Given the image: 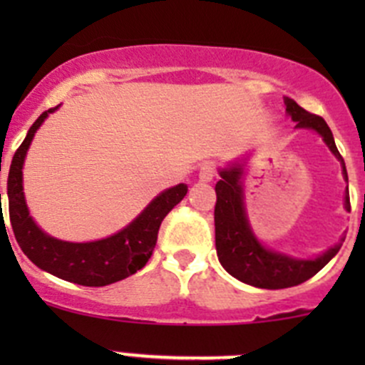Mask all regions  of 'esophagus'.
I'll list each match as a JSON object with an SVG mask.
<instances>
[{
    "mask_svg": "<svg viewBox=\"0 0 365 365\" xmlns=\"http://www.w3.org/2000/svg\"><path fill=\"white\" fill-rule=\"evenodd\" d=\"M215 175H217V169L213 168L212 164L201 165V169H200V180H201V182H212V180L215 178Z\"/></svg>",
    "mask_w": 365,
    "mask_h": 365,
    "instance_id": "1",
    "label": "esophagus"
}]
</instances>
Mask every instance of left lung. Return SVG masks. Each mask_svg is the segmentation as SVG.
Here are the masks:
<instances>
[{"label":"left lung","mask_w":365,"mask_h":365,"mask_svg":"<svg viewBox=\"0 0 365 365\" xmlns=\"http://www.w3.org/2000/svg\"><path fill=\"white\" fill-rule=\"evenodd\" d=\"M284 104L286 113L295 121V128H309L322 135L330 152L341 162L342 176L348 182L344 160L337 150L332 130L327 121L318 114H311L302 109L292 98H284ZM219 175L220 180L215 185V247L220 264L235 279L263 289L292 288L318 274L339 252L344 237L341 238L339 244L311 259H298L286 252L264 247L254 235L245 210L244 189H242L244 164L235 162L230 168L220 169ZM344 208L348 212L351 210L348 187L344 192Z\"/></svg>","instance_id":"obj_1"}]
</instances>
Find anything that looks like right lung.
Segmentation results:
<instances>
[{
  "mask_svg": "<svg viewBox=\"0 0 365 365\" xmlns=\"http://www.w3.org/2000/svg\"><path fill=\"white\" fill-rule=\"evenodd\" d=\"M43 111L29 127L9 171V212L14 235L23 252L42 270L81 286H108L135 274L148 263L164 217L185 197L187 185L178 183L160 192L128 226L95 242H65L40 230L29 215L23 192V165L35 132L51 113Z\"/></svg>",
  "mask_w": 365,
  "mask_h": 365,
  "instance_id": "right-lung-1",
  "label": "right lung"
}]
</instances>
